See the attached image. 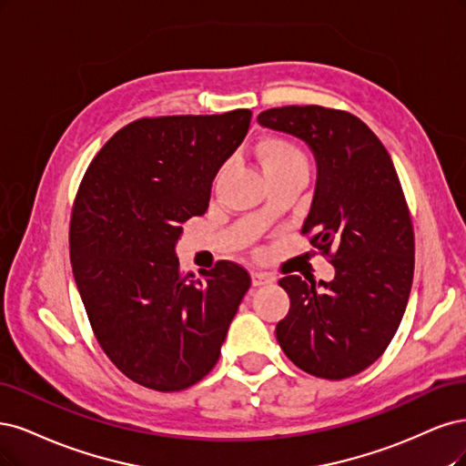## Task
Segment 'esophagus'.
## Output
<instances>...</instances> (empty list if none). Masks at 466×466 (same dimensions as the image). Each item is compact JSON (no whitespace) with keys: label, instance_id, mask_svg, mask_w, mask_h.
I'll return each mask as SVG.
<instances>
[{"label":"esophagus","instance_id":"esophagus-1","mask_svg":"<svg viewBox=\"0 0 466 466\" xmlns=\"http://www.w3.org/2000/svg\"><path fill=\"white\" fill-rule=\"evenodd\" d=\"M268 282H273V279L268 277V275L258 273V271L251 273V284H253V287H263V284H268Z\"/></svg>","mask_w":466,"mask_h":466}]
</instances>
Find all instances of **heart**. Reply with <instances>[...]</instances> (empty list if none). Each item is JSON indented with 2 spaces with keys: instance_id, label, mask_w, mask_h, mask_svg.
I'll use <instances>...</instances> for the list:
<instances>
[{
  "instance_id": "1",
  "label": "heart",
  "mask_w": 466,
  "mask_h": 466,
  "mask_svg": "<svg viewBox=\"0 0 466 466\" xmlns=\"http://www.w3.org/2000/svg\"><path fill=\"white\" fill-rule=\"evenodd\" d=\"M255 157H258L263 172L275 174L287 168L302 167L306 168V158L298 147L280 137H265L255 145Z\"/></svg>"
}]
</instances>
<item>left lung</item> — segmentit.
Segmentation results:
<instances>
[{
    "instance_id": "8db88e82",
    "label": "left lung",
    "mask_w": 466,
    "mask_h": 466,
    "mask_svg": "<svg viewBox=\"0 0 466 466\" xmlns=\"http://www.w3.org/2000/svg\"><path fill=\"white\" fill-rule=\"evenodd\" d=\"M258 124L304 141L318 164L302 232L331 258L333 280H279L290 298L277 340L315 378L344 380L395 337L414 275V232L393 160L356 116L323 106L265 110Z\"/></svg>"
}]
</instances>
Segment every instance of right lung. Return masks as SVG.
<instances>
[{
	"label": "right lung",
	"mask_w": 466,
	"mask_h": 466,
	"mask_svg": "<svg viewBox=\"0 0 466 466\" xmlns=\"http://www.w3.org/2000/svg\"><path fill=\"white\" fill-rule=\"evenodd\" d=\"M249 122V110L137 119L100 148L77 191L69 253L88 321L114 366L155 391H182L215 368L251 284L232 261L198 279L176 258L182 224L205 215Z\"/></svg>",
	"instance_id": "add662e5"
}]
</instances>
